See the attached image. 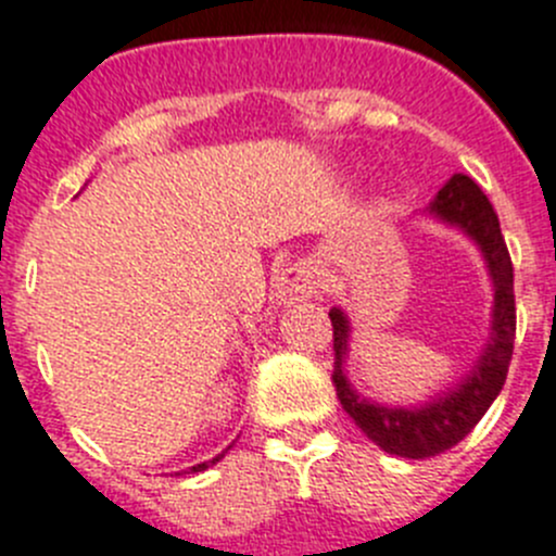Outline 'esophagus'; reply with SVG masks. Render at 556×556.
<instances>
[{"label": "esophagus", "mask_w": 556, "mask_h": 556, "mask_svg": "<svg viewBox=\"0 0 556 556\" xmlns=\"http://www.w3.org/2000/svg\"><path fill=\"white\" fill-rule=\"evenodd\" d=\"M315 290H318V268L313 263H295V266H290L277 279V285H274V299L282 307H293V304H302L307 299H313Z\"/></svg>", "instance_id": "obj_1"}]
</instances>
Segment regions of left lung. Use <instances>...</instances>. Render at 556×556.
Masks as SVG:
<instances>
[{"label":"left lung","instance_id":"8db88e82","mask_svg":"<svg viewBox=\"0 0 556 556\" xmlns=\"http://www.w3.org/2000/svg\"><path fill=\"white\" fill-rule=\"evenodd\" d=\"M419 216H428L469 238L485 263L494 304H491L489 337L469 370L447 389L433 392L412 406L370 401L349 376L351 334H354L349 313L342 307L329 309L334 326V387L342 408L383 453L412 460L444 453L455 447L466 433H471V428L480 422L482 414L489 412L505 387L513 340H516L513 263L489 197L482 194L469 175L455 173Z\"/></svg>","mask_w":556,"mask_h":556}]
</instances>
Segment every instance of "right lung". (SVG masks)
I'll return each mask as SVG.
<instances>
[{
  "label": "right lung",
  "mask_w": 556,
  "mask_h": 556,
  "mask_svg": "<svg viewBox=\"0 0 556 556\" xmlns=\"http://www.w3.org/2000/svg\"><path fill=\"white\" fill-rule=\"evenodd\" d=\"M232 444H236V442H232ZM232 444H230V447H232ZM230 447H225V450H222V453L216 455V458H211V460H202V464H197V466H189V469H186V475H194V471H205V469H211V466H216V464H219L222 458H225V453H227V450H230Z\"/></svg>",
  "instance_id": "obj_1"
}]
</instances>
